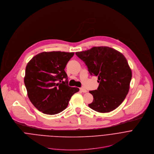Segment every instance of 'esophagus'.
Instances as JSON below:
<instances>
[{
	"mask_svg": "<svg viewBox=\"0 0 154 154\" xmlns=\"http://www.w3.org/2000/svg\"><path fill=\"white\" fill-rule=\"evenodd\" d=\"M80 90H81V91L83 92V93H86L87 92V90L84 88H80Z\"/></svg>",
	"mask_w": 154,
	"mask_h": 154,
	"instance_id": "1",
	"label": "esophagus"
}]
</instances>
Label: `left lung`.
<instances>
[{"instance_id": "obj_1", "label": "left lung", "mask_w": 154, "mask_h": 154, "mask_svg": "<svg viewBox=\"0 0 154 154\" xmlns=\"http://www.w3.org/2000/svg\"><path fill=\"white\" fill-rule=\"evenodd\" d=\"M91 76H98L97 90L90 91L94 97L89 107L107 113L116 109L128 95L132 71L125 56L109 47H94L76 53Z\"/></svg>"}]
</instances>
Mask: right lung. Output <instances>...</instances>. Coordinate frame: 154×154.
I'll return each instance as SVG.
<instances>
[{
	"label": "right lung",
	"instance_id": "1",
	"mask_svg": "<svg viewBox=\"0 0 154 154\" xmlns=\"http://www.w3.org/2000/svg\"><path fill=\"white\" fill-rule=\"evenodd\" d=\"M73 52H42L27 64L24 83L29 100L39 111L55 115L66 109L79 89L68 85L64 69Z\"/></svg>",
	"mask_w": 154,
	"mask_h": 154
}]
</instances>
